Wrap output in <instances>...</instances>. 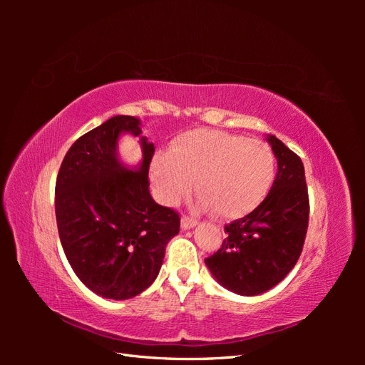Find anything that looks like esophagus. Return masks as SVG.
Masks as SVG:
<instances>
[{
	"mask_svg": "<svg viewBox=\"0 0 365 365\" xmlns=\"http://www.w3.org/2000/svg\"><path fill=\"white\" fill-rule=\"evenodd\" d=\"M196 225V219H193V217H190V216H182L181 217V227L184 228V230H190V228H193Z\"/></svg>",
	"mask_w": 365,
	"mask_h": 365,
	"instance_id": "obj_1",
	"label": "esophagus"
}]
</instances>
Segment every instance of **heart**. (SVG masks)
I'll list each match as a JSON object with an SVG mask.
<instances>
[{
  "label": "heart",
  "instance_id": "heart-1",
  "mask_svg": "<svg viewBox=\"0 0 365 365\" xmlns=\"http://www.w3.org/2000/svg\"><path fill=\"white\" fill-rule=\"evenodd\" d=\"M153 187L164 204H176L196 190V205L222 217L252 212L267 197L275 176V158L262 141L216 129H196L176 138L170 152L160 150L150 164Z\"/></svg>",
  "mask_w": 365,
  "mask_h": 365
}]
</instances>
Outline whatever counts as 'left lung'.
Here are the masks:
<instances>
[{"label": "left lung", "instance_id": "1", "mask_svg": "<svg viewBox=\"0 0 365 365\" xmlns=\"http://www.w3.org/2000/svg\"><path fill=\"white\" fill-rule=\"evenodd\" d=\"M279 170L268 196L252 212L225 225L224 239L205 264L231 292L259 295L279 284L300 257L309 224V195L302 158L267 138Z\"/></svg>", "mask_w": 365, "mask_h": 365}]
</instances>
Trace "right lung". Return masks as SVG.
<instances>
[{
	"instance_id": "1",
	"label": "right lung",
	"mask_w": 365,
	"mask_h": 365,
	"mask_svg": "<svg viewBox=\"0 0 365 365\" xmlns=\"http://www.w3.org/2000/svg\"><path fill=\"white\" fill-rule=\"evenodd\" d=\"M121 132L140 135V120L115 115L76 140L54 189L61 244L73 271L86 288L113 300L149 288L181 222L173 208L149 193L155 148L141 137V164L129 170L117 158Z\"/></svg>"
}]
</instances>
